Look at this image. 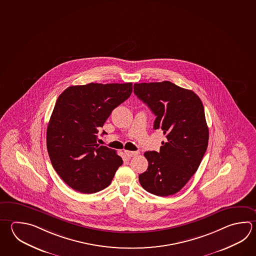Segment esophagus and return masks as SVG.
<instances>
[{
	"instance_id": "34e87169",
	"label": "esophagus",
	"mask_w": 256,
	"mask_h": 256,
	"mask_svg": "<svg viewBox=\"0 0 256 256\" xmlns=\"http://www.w3.org/2000/svg\"><path fill=\"white\" fill-rule=\"evenodd\" d=\"M125 152V154L128 158H133V156H135L138 154V152H136V151H130V150H125L124 151Z\"/></svg>"
}]
</instances>
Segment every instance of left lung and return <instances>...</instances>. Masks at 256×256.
Masks as SVG:
<instances>
[{
	"label": "left lung",
	"instance_id": "obj_1",
	"mask_svg": "<svg viewBox=\"0 0 256 256\" xmlns=\"http://www.w3.org/2000/svg\"><path fill=\"white\" fill-rule=\"evenodd\" d=\"M134 93L156 116L154 130L166 140L160 152H145L148 168L138 176L148 192L168 196L183 188L206 151L209 130L199 96L170 82L136 83Z\"/></svg>",
	"mask_w": 256,
	"mask_h": 256
}]
</instances>
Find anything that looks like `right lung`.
I'll list each match as a JSON object with an SVG mask.
<instances>
[{"instance_id":"right-lung-1","label":"right lung","mask_w":256,"mask_h":256,"mask_svg":"<svg viewBox=\"0 0 256 256\" xmlns=\"http://www.w3.org/2000/svg\"><path fill=\"white\" fill-rule=\"evenodd\" d=\"M131 92V82L90 83L70 86L58 96L47 128V150L55 171L74 190L96 193L110 184L123 160L115 150L98 145L96 134Z\"/></svg>"}]
</instances>
